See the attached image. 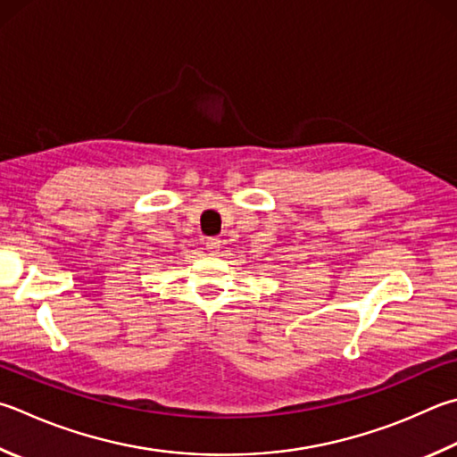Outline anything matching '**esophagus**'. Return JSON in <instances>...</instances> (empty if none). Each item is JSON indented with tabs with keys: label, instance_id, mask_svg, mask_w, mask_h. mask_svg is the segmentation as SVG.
Instances as JSON below:
<instances>
[{
	"label": "esophagus",
	"instance_id": "obj_1",
	"mask_svg": "<svg viewBox=\"0 0 457 457\" xmlns=\"http://www.w3.org/2000/svg\"><path fill=\"white\" fill-rule=\"evenodd\" d=\"M204 245H205V250L210 252V253H218L220 247H221V239L220 237H207L205 242H204Z\"/></svg>",
	"mask_w": 457,
	"mask_h": 457
}]
</instances>
